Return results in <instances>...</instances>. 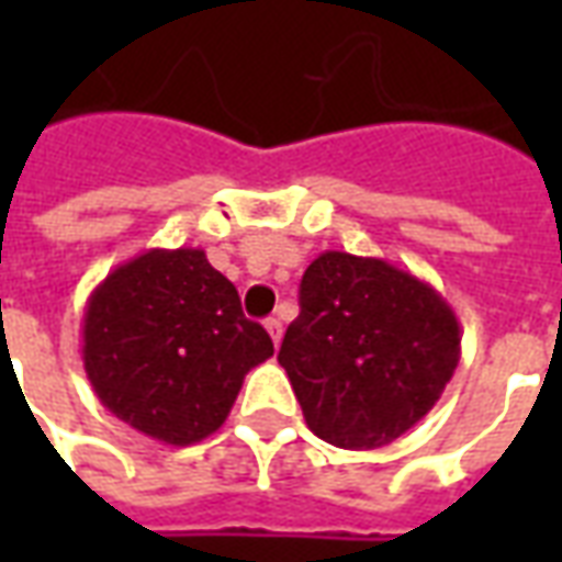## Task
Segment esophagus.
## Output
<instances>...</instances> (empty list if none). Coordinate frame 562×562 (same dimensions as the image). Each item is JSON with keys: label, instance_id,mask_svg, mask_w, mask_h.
Instances as JSON below:
<instances>
[{"label": "esophagus", "instance_id": "34e87169", "mask_svg": "<svg viewBox=\"0 0 562 562\" xmlns=\"http://www.w3.org/2000/svg\"><path fill=\"white\" fill-rule=\"evenodd\" d=\"M265 328H268L273 346H280V342H282V322H280V318H268V322H265Z\"/></svg>", "mask_w": 562, "mask_h": 562}]
</instances>
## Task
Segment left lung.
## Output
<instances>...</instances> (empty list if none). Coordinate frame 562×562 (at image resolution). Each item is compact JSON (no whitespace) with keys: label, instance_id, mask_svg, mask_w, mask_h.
I'll return each mask as SVG.
<instances>
[{"label":"left lung","instance_id":"8db88e82","mask_svg":"<svg viewBox=\"0 0 562 562\" xmlns=\"http://www.w3.org/2000/svg\"><path fill=\"white\" fill-rule=\"evenodd\" d=\"M458 361L454 310L409 270L337 249L304 270L280 364L318 439L389 446L434 409Z\"/></svg>","mask_w":562,"mask_h":562}]
</instances>
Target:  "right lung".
I'll return each instance as SVG.
<instances>
[{
	"instance_id": "1",
	"label": "right lung",
	"mask_w": 562,
	"mask_h": 562,
	"mask_svg": "<svg viewBox=\"0 0 562 562\" xmlns=\"http://www.w3.org/2000/svg\"><path fill=\"white\" fill-rule=\"evenodd\" d=\"M80 352L104 409L165 446H192L225 424L273 342L204 249L180 246L147 249L95 285Z\"/></svg>"
}]
</instances>
